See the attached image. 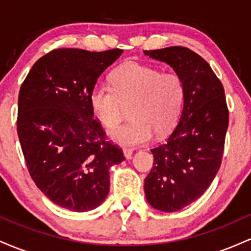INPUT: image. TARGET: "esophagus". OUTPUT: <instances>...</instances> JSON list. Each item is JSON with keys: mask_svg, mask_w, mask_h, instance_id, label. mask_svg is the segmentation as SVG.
I'll list each match as a JSON object with an SVG mask.
<instances>
[{"mask_svg": "<svg viewBox=\"0 0 251 251\" xmlns=\"http://www.w3.org/2000/svg\"><path fill=\"white\" fill-rule=\"evenodd\" d=\"M132 153H133V151L131 149H124V155H125L126 159H131Z\"/></svg>", "mask_w": 251, "mask_h": 251, "instance_id": "obj_1", "label": "esophagus"}]
</instances>
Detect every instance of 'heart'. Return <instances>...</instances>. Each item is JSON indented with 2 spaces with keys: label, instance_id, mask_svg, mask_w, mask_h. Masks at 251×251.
<instances>
[{
  "label": "heart",
  "instance_id": "b5f03b06",
  "mask_svg": "<svg viewBox=\"0 0 251 251\" xmlns=\"http://www.w3.org/2000/svg\"><path fill=\"white\" fill-rule=\"evenodd\" d=\"M111 86L97 83L89 93V105L106 128H113L128 107L131 122L109 132V139L120 146H139L153 137L168 134L178 122L185 87L176 73L140 63H127L112 74Z\"/></svg>",
  "mask_w": 251,
  "mask_h": 251
}]
</instances>
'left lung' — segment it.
<instances>
[{
    "instance_id": "8db88e82",
    "label": "left lung",
    "mask_w": 251,
    "mask_h": 251,
    "mask_svg": "<svg viewBox=\"0 0 251 251\" xmlns=\"http://www.w3.org/2000/svg\"><path fill=\"white\" fill-rule=\"evenodd\" d=\"M144 54L171 66L185 87L179 122L165 143L151 150L154 162L144 184L152 208L174 212L198 200L217 175L229 111L223 85L195 51L175 46Z\"/></svg>"
}]
</instances>
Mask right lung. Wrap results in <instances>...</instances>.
<instances>
[{
	"mask_svg": "<svg viewBox=\"0 0 251 251\" xmlns=\"http://www.w3.org/2000/svg\"><path fill=\"white\" fill-rule=\"evenodd\" d=\"M122 54L54 50L34 63L20 88L17 134L28 171L61 208L99 206L109 191V168L125 160L89 105L99 76Z\"/></svg>",
	"mask_w": 251,
	"mask_h": 251,
	"instance_id": "1",
	"label": "right lung"
}]
</instances>
